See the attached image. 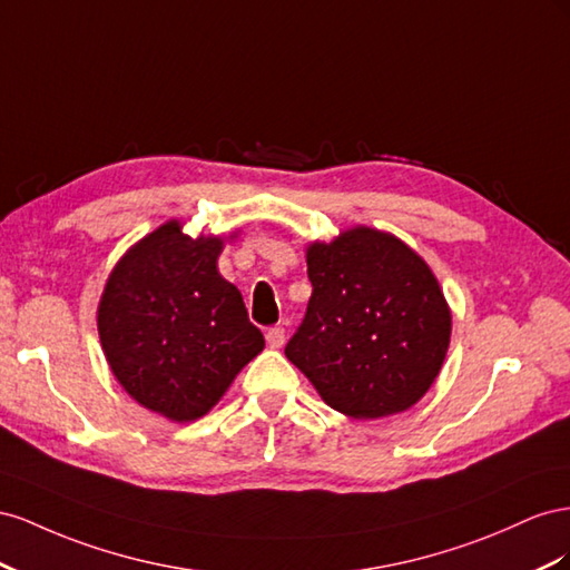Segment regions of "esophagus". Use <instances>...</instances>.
Instances as JSON below:
<instances>
[{
  "label": "esophagus",
  "instance_id": "1",
  "mask_svg": "<svg viewBox=\"0 0 570 570\" xmlns=\"http://www.w3.org/2000/svg\"><path fill=\"white\" fill-rule=\"evenodd\" d=\"M265 338H267L269 348H282L286 344V330L284 327H272V330H267Z\"/></svg>",
  "mask_w": 570,
  "mask_h": 570
}]
</instances>
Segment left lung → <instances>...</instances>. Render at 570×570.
<instances>
[{
  "mask_svg": "<svg viewBox=\"0 0 570 570\" xmlns=\"http://www.w3.org/2000/svg\"><path fill=\"white\" fill-rule=\"evenodd\" d=\"M313 296L286 357L322 401L353 420L413 409L434 384L451 341V307L411 246L351 226L305 246Z\"/></svg>",
  "mask_w": 570,
  "mask_h": 570,
  "instance_id": "8db88e82",
  "label": "left lung"
}]
</instances>
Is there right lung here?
<instances>
[{"mask_svg": "<svg viewBox=\"0 0 570 570\" xmlns=\"http://www.w3.org/2000/svg\"><path fill=\"white\" fill-rule=\"evenodd\" d=\"M236 236H188L169 219L107 276L97 305L107 365L128 396L171 422L207 415L265 348L240 291L217 269Z\"/></svg>", "mask_w": 570, "mask_h": 570, "instance_id": "add662e5", "label": "right lung"}]
</instances>
